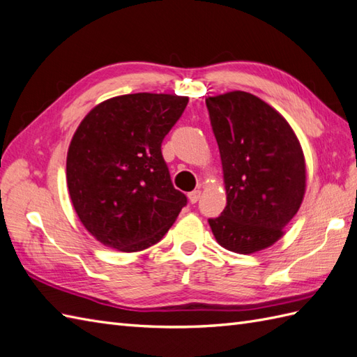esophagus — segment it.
I'll list each match as a JSON object with an SVG mask.
<instances>
[{"mask_svg": "<svg viewBox=\"0 0 357 357\" xmlns=\"http://www.w3.org/2000/svg\"><path fill=\"white\" fill-rule=\"evenodd\" d=\"M199 195H202V190H192V192H189V202L192 203V204H195L198 199H199Z\"/></svg>", "mask_w": 357, "mask_h": 357, "instance_id": "obj_1", "label": "esophagus"}]
</instances>
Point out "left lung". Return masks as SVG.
<instances>
[{
	"mask_svg": "<svg viewBox=\"0 0 357 357\" xmlns=\"http://www.w3.org/2000/svg\"><path fill=\"white\" fill-rule=\"evenodd\" d=\"M221 154L227 206L208 224L215 239L250 255L283 236L306 190V163L279 112L248 92L206 98Z\"/></svg>",
	"mask_w": 357,
	"mask_h": 357,
	"instance_id": "1",
	"label": "left lung"
}]
</instances>
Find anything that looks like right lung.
I'll return each mask as SVG.
<instances>
[{
  "instance_id": "right-lung-1",
  "label": "right lung",
  "mask_w": 357,
  "mask_h": 357,
  "mask_svg": "<svg viewBox=\"0 0 357 357\" xmlns=\"http://www.w3.org/2000/svg\"><path fill=\"white\" fill-rule=\"evenodd\" d=\"M188 97L128 93L102 101L78 126L66 181L82 224L102 245L126 253L159 242L188 198L172 186L162 142Z\"/></svg>"
}]
</instances>
